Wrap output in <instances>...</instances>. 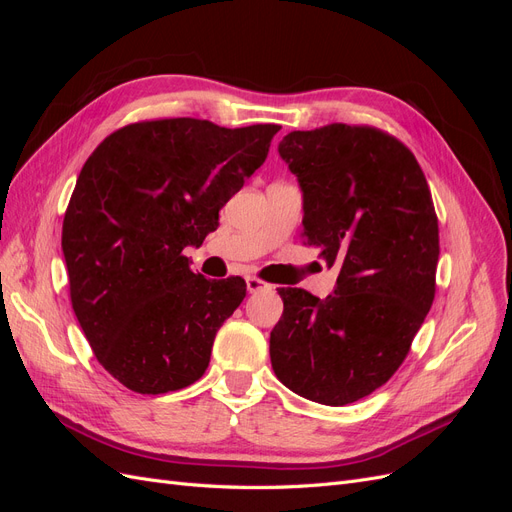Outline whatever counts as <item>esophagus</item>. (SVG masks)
Here are the masks:
<instances>
[{"label": "esophagus", "mask_w": 512, "mask_h": 512, "mask_svg": "<svg viewBox=\"0 0 512 512\" xmlns=\"http://www.w3.org/2000/svg\"><path fill=\"white\" fill-rule=\"evenodd\" d=\"M245 282H247V292H260V290L269 288V284L262 282L260 277H256V275H247Z\"/></svg>", "instance_id": "1"}]
</instances>
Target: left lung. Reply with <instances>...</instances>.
<instances>
[{
  "mask_svg": "<svg viewBox=\"0 0 512 512\" xmlns=\"http://www.w3.org/2000/svg\"><path fill=\"white\" fill-rule=\"evenodd\" d=\"M303 192V235L339 267L327 299L282 288L275 376L297 395L346 406L404 363L436 294L438 218L412 151L369 126L294 130L277 147Z\"/></svg>",
  "mask_w": 512,
  "mask_h": 512,
  "instance_id": "1",
  "label": "left lung"
}]
</instances>
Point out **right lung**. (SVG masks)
Listing matches in <instances>:
<instances>
[{"mask_svg": "<svg viewBox=\"0 0 512 512\" xmlns=\"http://www.w3.org/2000/svg\"><path fill=\"white\" fill-rule=\"evenodd\" d=\"M280 126L220 128L177 117L130 123L87 158L61 230L72 309L100 365L134 393L205 374L215 333L245 297L183 256L267 160Z\"/></svg>", "mask_w": 512, "mask_h": 512, "instance_id": "1", "label": "right lung"}]
</instances>
